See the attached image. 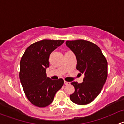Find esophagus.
<instances>
[{"label":"esophagus","instance_id":"esophagus-1","mask_svg":"<svg viewBox=\"0 0 124 124\" xmlns=\"http://www.w3.org/2000/svg\"><path fill=\"white\" fill-rule=\"evenodd\" d=\"M64 84L65 85H69L70 84V82H66V81H64Z\"/></svg>","mask_w":124,"mask_h":124}]
</instances>
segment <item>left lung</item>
I'll return each mask as SVG.
<instances>
[{"instance_id": "1", "label": "left lung", "mask_w": 124, "mask_h": 124, "mask_svg": "<svg viewBox=\"0 0 124 124\" xmlns=\"http://www.w3.org/2000/svg\"><path fill=\"white\" fill-rule=\"evenodd\" d=\"M66 45L76 55V69L84 74L82 83H71L75 91L70 98L77 104H89L100 93L107 79V60L98 46L90 41H67Z\"/></svg>"}]
</instances>
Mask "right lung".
<instances>
[{
    "label": "right lung",
    "mask_w": 124,
    "mask_h": 124,
    "mask_svg": "<svg viewBox=\"0 0 124 124\" xmlns=\"http://www.w3.org/2000/svg\"><path fill=\"white\" fill-rule=\"evenodd\" d=\"M63 42V40L38 41L29 46L22 56L20 80L26 97L34 106L44 107L50 104L63 85V79L52 80L46 72L51 53Z\"/></svg>",
    "instance_id": "1"
}]
</instances>
